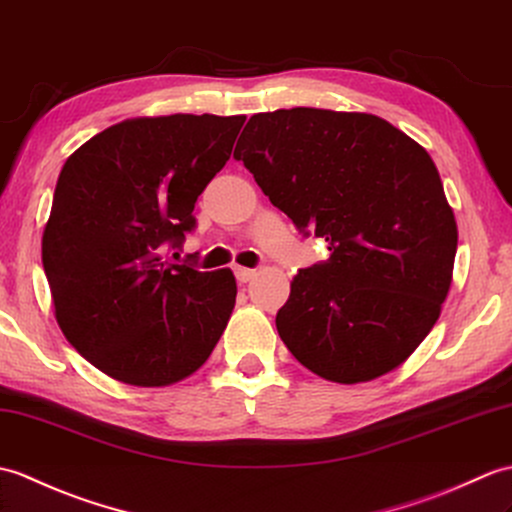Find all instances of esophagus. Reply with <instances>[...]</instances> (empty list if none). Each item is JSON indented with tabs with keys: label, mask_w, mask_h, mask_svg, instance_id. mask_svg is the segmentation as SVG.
<instances>
[{
	"label": "esophagus",
	"mask_w": 512,
	"mask_h": 512,
	"mask_svg": "<svg viewBox=\"0 0 512 512\" xmlns=\"http://www.w3.org/2000/svg\"><path fill=\"white\" fill-rule=\"evenodd\" d=\"M233 272H235V279L240 281V283H246V281H251V279L255 277V270H253V268L235 266V268H233Z\"/></svg>",
	"instance_id": "1"
}]
</instances>
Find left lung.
Wrapping results in <instances>:
<instances>
[{
	"mask_svg": "<svg viewBox=\"0 0 512 512\" xmlns=\"http://www.w3.org/2000/svg\"><path fill=\"white\" fill-rule=\"evenodd\" d=\"M233 157L329 248L277 312L285 347L340 384L397 368L441 316L458 246L430 154L377 115L299 106L253 115Z\"/></svg>",
	"mask_w": 512,
	"mask_h": 512,
	"instance_id": "left-lung-1",
	"label": "left lung"
}]
</instances>
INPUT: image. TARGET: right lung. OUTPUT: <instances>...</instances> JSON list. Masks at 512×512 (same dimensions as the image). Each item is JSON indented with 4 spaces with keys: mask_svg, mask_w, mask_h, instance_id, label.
Returning <instances> with one entry per match:
<instances>
[{
    "mask_svg": "<svg viewBox=\"0 0 512 512\" xmlns=\"http://www.w3.org/2000/svg\"><path fill=\"white\" fill-rule=\"evenodd\" d=\"M244 115L141 117L65 161L43 231L56 320L82 358L133 386H168L207 362L235 305L229 268L200 272L163 248L229 161Z\"/></svg>",
    "mask_w": 512,
    "mask_h": 512,
    "instance_id": "add662e5",
    "label": "right lung"
}]
</instances>
